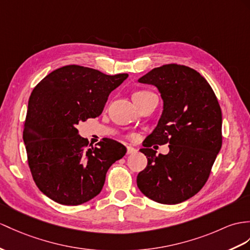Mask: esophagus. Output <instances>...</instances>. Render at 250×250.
<instances>
[{
  "label": "esophagus",
  "mask_w": 250,
  "mask_h": 250,
  "mask_svg": "<svg viewBox=\"0 0 250 250\" xmlns=\"http://www.w3.org/2000/svg\"><path fill=\"white\" fill-rule=\"evenodd\" d=\"M137 151H138V150H137L135 147H132V146H130V145L127 146V154H128V155L136 154Z\"/></svg>",
  "instance_id": "1"
}]
</instances>
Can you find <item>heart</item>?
<instances>
[{"instance_id": "heart-1", "label": "heart", "mask_w": 250, "mask_h": 250, "mask_svg": "<svg viewBox=\"0 0 250 250\" xmlns=\"http://www.w3.org/2000/svg\"><path fill=\"white\" fill-rule=\"evenodd\" d=\"M146 93H149V92H148V91H137V92L133 93L132 97H135V96H139V95H143V94H146Z\"/></svg>"}]
</instances>
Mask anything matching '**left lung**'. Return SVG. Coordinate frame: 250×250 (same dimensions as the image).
Masks as SVG:
<instances>
[{"label":"left lung","instance_id":"obj_1","mask_svg":"<svg viewBox=\"0 0 250 250\" xmlns=\"http://www.w3.org/2000/svg\"><path fill=\"white\" fill-rule=\"evenodd\" d=\"M161 94L162 114L140 149L147 166L137 185L146 197L164 205L191 198L208 180L222 147V110L208 82L180 64L155 68L138 79ZM169 143L167 155L157 156L153 144Z\"/></svg>","mask_w":250,"mask_h":250}]
</instances>
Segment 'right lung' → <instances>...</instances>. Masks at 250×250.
<instances>
[{
	"label": "right lung",
	"mask_w": 250,
	"mask_h": 250,
	"mask_svg": "<svg viewBox=\"0 0 250 250\" xmlns=\"http://www.w3.org/2000/svg\"><path fill=\"white\" fill-rule=\"evenodd\" d=\"M127 77L71 64L53 71L33 90L23 141L36 185L54 202L77 206L99 195L109 167L126 154L112 139L89 147L76 125L101 115L109 94Z\"/></svg>",
	"instance_id": "1"
}]
</instances>
